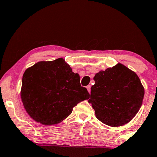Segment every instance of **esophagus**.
Instances as JSON below:
<instances>
[{
    "instance_id": "obj_1",
    "label": "esophagus",
    "mask_w": 157,
    "mask_h": 157,
    "mask_svg": "<svg viewBox=\"0 0 157 157\" xmlns=\"http://www.w3.org/2000/svg\"><path fill=\"white\" fill-rule=\"evenodd\" d=\"M86 89H87L89 93H90V91H91V85H87V86H86Z\"/></svg>"
}]
</instances>
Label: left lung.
Returning <instances> with one entry per match:
<instances>
[{"mask_svg":"<svg viewBox=\"0 0 157 157\" xmlns=\"http://www.w3.org/2000/svg\"><path fill=\"white\" fill-rule=\"evenodd\" d=\"M94 79L89 103L97 119L110 126L129 122L140 108L145 94L138 75L118 63L96 73Z\"/></svg>","mask_w":157,"mask_h":157,"instance_id":"left-lung-1","label":"left lung"}]
</instances>
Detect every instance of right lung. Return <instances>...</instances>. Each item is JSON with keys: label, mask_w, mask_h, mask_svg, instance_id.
I'll return each instance as SVG.
<instances>
[{"label": "right lung", "mask_w": 157, "mask_h": 157, "mask_svg": "<svg viewBox=\"0 0 157 157\" xmlns=\"http://www.w3.org/2000/svg\"><path fill=\"white\" fill-rule=\"evenodd\" d=\"M79 78L62 58L36 63L22 78L21 98L26 112L44 125L61 122L90 96Z\"/></svg>", "instance_id": "obj_1"}]
</instances>
